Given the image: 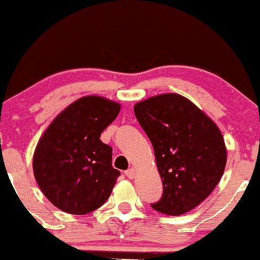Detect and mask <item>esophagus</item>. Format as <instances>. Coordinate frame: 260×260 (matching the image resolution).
<instances>
[{
    "label": "esophagus",
    "instance_id": "1",
    "mask_svg": "<svg viewBox=\"0 0 260 260\" xmlns=\"http://www.w3.org/2000/svg\"><path fill=\"white\" fill-rule=\"evenodd\" d=\"M125 175L129 177V179H135V176H136V170H135L134 168L126 170Z\"/></svg>",
    "mask_w": 260,
    "mask_h": 260
}]
</instances>
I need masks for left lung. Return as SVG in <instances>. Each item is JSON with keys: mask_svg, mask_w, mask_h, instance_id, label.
Segmentation results:
<instances>
[{"mask_svg": "<svg viewBox=\"0 0 260 260\" xmlns=\"http://www.w3.org/2000/svg\"><path fill=\"white\" fill-rule=\"evenodd\" d=\"M134 111L154 147L162 179V199L151 207L174 216L191 211L222 177L227 150L221 131L177 93L154 95L135 104Z\"/></svg>", "mask_w": 260, "mask_h": 260, "instance_id": "obj_1", "label": "left lung"}]
</instances>
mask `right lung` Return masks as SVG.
Here are the masks:
<instances>
[{
    "mask_svg": "<svg viewBox=\"0 0 260 260\" xmlns=\"http://www.w3.org/2000/svg\"><path fill=\"white\" fill-rule=\"evenodd\" d=\"M120 104L85 95L63 109L39 140L33 155L35 180L45 197L69 214H87L105 204L120 175L112 148L101 135Z\"/></svg>",
    "mask_w": 260,
    "mask_h": 260,
    "instance_id": "1",
    "label": "right lung"
}]
</instances>
